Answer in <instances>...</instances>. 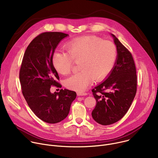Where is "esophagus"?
<instances>
[{
    "mask_svg": "<svg viewBox=\"0 0 158 158\" xmlns=\"http://www.w3.org/2000/svg\"><path fill=\"white\" fill-rule=\"evenodd\" d=\"M77 94L79 96H86V95H87V93H83V92H78L77 93Z\"/></svg>",
    "mask_w": 158,
    "mask_h": 158,
    "instance_id": "1",
    "label": "esophagus"
}]
</instances>
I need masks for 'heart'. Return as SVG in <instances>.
<instances>
[{"instance_id": "heart-1", "label": "heart", "mask_w": 158, "mask_h": 158, "mask_svg": "<svg viewBox=\"0 0 158 158\" xmlns=\"http://www.w3.org/2000/svg\"><path fill=\"white\" fill-rule=\"evenodd\" d=\"M66 52H54L52 64L56 71L69 74L74 62L79 63L80 72L67 78L64 85L70 89L84 91L93 81L107 76L114 68L118 56L116 44L96 36H85L76 39L65 46Z\"/></svg>"}]
</instances>
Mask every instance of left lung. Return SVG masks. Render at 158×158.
Returning a JSON list of instances; mask_svg holds the SVG:
<instances>
[{"label": "left lung", "instance_id": "8db88e82", "mask_svg": "<svg viewBox=\"0 0 158 158\" xmlns=\"http://www.w3.org/2000/svg\"><path fill=\"white\" fill-rule=\"evenodd\" d=\"M111 35L118 49L116 64L106 79L92 90L97 102L92 116L104 126L118 122L126 114L137 91L132 56L114 35Z\"/></svg>", "mask_w": 158, "mask_h": 158}]
</instances>
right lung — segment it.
<instances>
[{
    "mask_svg": "<svg viewBox=\"0 0 158 158\" xmlns=\"http://www.w3.org/2000/svg\"><path fill=\"white\" fill-rule=\"evenodd\" d=\"M69 35L60 32L41 33L27 46L19 72L22 93L28 106L42 121L55 124L69 114L76 93L60 89L51 93L52 85L61 87L52 64V55L58 44Z\"/></svg>",
    "mask_w": 158,
    "mask_h": 158,
    "instance_id": "add662e5",
    "label": "right lung"
}]
</instances>
